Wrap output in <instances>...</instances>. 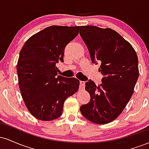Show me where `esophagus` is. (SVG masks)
Here are the masks:
<instances>
[{
    "instance_id": "34e87169",
    "label": "esophagus",
    "mask_w": 149,
    "mask_h": 149,
    "mask_svg": "<svg viewBox=\"0 0 149 149\" xmlns=\"http://www.w3.org/2000/svg\"><path fill=\"white\" fill-rule=\"evenodd\" d=\"M85 83L84 81H80V90H83L85 88Z\"/></svg>"
}]
</instances>
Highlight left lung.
<instances>
[{"instance_id": "obj_1", "label": "left lung", "mask_w": 149, "mask_h": 149, "mask_svg": "<svg viewBox=\"0 0 149 149\" xmlns=\"http://www.w3.org/2000/svg\"><path fill=\"white\" fill-rule=\"evenodd\" d=\"M80 35L94 64L100 62L102 83L97 86L89 80L85 90L90 101L80 108L85 118L107 124L117 118L130 100L139 78L138 57L134 48L111 29L82 26Z\"/></svg>"}]
</instances>
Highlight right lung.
<instances>
[{
  "mask_svg": "<svg viewBox=\"0 0 149 149\" xmlns=\"http://www.w3.org/2000/svg\"><path fill=\"white\" fill-rule=\"evenodd\" d=\"M78 33L79 26H51L30 37L20 51L19 86L26 107L37 119L60 117L65 100L79 88V80L57 76L56 67L64 62L65 47Z\"/></svg>",
  "mask_w": 149,
  "mask_h": 149,
  "instance_id": "1",
  "label": "right lung"
}]
</instances>
